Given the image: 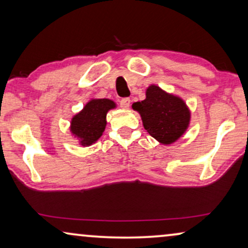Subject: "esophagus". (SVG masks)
Masks as SVG:
<instances>
[{"instance_id": "34e87169", "label": "esophagus", "mask_w": 248, "mask_h": 248, "mask_svg": "<svg viewBox=\"0 0 248 248\" xmlns=\"http://www.w3.org/2000/svg\"><path fill=\"white\" fill-rule=\"evenodd\" d=\"M130 105H131L130 98H123V99H121V101H120V106L122 108H124V109H128Z\"/></svg>"}]
</instances>
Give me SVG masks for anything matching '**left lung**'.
I'll use <instances>...</instances> for the list:
<instances>
[{
  "mask_svg": "<svg viewBox=\"0 0 248 248\" xmlns=\"http://www.w3.org/2000/svg\"><path fill=\"white\" fill-rule=\"evenodd\" d=\"M132 108L140 114L148 133L165 145L179 140L191 122V110L185 101L155 84H150L145 99L134 103Z\"/></svg>",
  "mask_w": 248,
  "mask_h": 248,
  "instance_id": "1",
  "label": "left lung"
}]
</instances>
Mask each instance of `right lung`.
Returning <instances> with one entry per match:
<instances>
[{
  "mask_svg": "<svg viewBox=\"0 0 248 248\" xmlns=\"http://www.w3.org/2000/svg\"><path fill=\"white\" fill-rule=\"evenodd\" d=\"M116 103L107 98H91L70 123V132L80 145L89 147L96 143L106 128V116Z\"/></svg>",
  "mask_w": 248,
  "mask_h": 248,
  "instance_id": "1",
  "label": "right lung"
}]
</instances>
